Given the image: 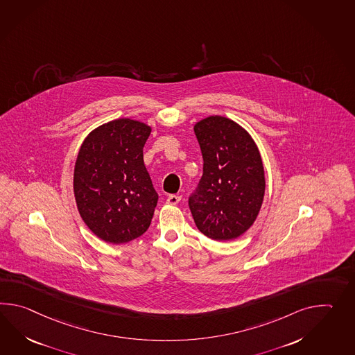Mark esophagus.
<instances>
[{"mask_svg":"<svg viewBox=\"0 0 355 355\" xmlns=\"http://www.w3.org/2000/svg\"><path fill=\"white\" fill-rule=\"evenodd\" d=\"M180 201H181V196H178V195H169L166 197V204H169V205H177Z\"/></svg>","mask_w":355,"mask_h":355,"instance_id":"esophagus-1","label":"esophagus"}]
</instances>
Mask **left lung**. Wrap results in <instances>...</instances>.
Returning a JSON list of instances; mask_svg holds the SVG:
<instances>
[{
    "instance_id": "obj_1",
    "label": "left lung",
    "mask_w": 355,
    "mask_h": 355,
    "mask_svg": "<svg viewBox=\"0 0 355 355\" xmlns=\"http://www.w3.org/2000/svg\"><path fill=\"white\" fill-rule=\"evenodd\" d=\"M202 177L189 206L196 227L215 241H232L252 225L265 195L260 153L245 128L211 116L197 122Z\"/></svg>"
}]
</instances>
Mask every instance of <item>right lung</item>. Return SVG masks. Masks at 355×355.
I'll list each match as a JSON object with an SVG mask.
<instances>
[{"mask_svg": "<svg viewBox=\"0 0 355 355\" xmlns=\"http://www.w3.org/2000/svg\"><path fill=\"white\" fill-rule=\"evenodd\" d=\"M151 128L134 119L110 121L87 135L73 171V193L87 228L121 245L150 227L158 193L144 164Z\"/></svg>", "mask_w": 355, "mask_h": 355, "instance_id": "add662e5", "label": "right lung"}]
</instances>
